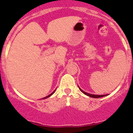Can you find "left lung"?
Wrapping results in <instances>:
<instances>
[{
  "label": "left lung",
  "mask_w": 133,
  "mask_h": 133,
  "mask_svg": "<svg viewBox=\"0 0 133 133\" xmlns=\"http://www.w3.org/2000/svg\"><path fill=\"white\" fill-rule=\"evenodd\" d=\"M80 90H81V92H83V93L84 94V95H87V96H89V97H92V98H101V97H104V96H107V95H91V94H89L88 93V92H84V91H83V90H81V89L79 88Z\"/></svg>",
  "instance_id": "8db88e82"
}]
</instances>
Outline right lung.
Returning a JSON list of instances; mask_svg holds the SVG:
<instances>
[{
    "label": "right lung",
    "instance_id": "obj_1",
    "mask_svg": "<svg viewBox=\"0 0 133 133\" xmlns=\"http://www.w3.org/2000/svg\"><path fill=\"white\" fill-rule=\"evenodd\" d=\"M55 92V91H54V92H52V93H51V94H50V95H48L47 97H44V98H48V97H50V96H51V95H52V94H53V93H54V92Z\"/></svg>",
    "mask_w": 133,
    "mask_h": 133
}]
</instances>
